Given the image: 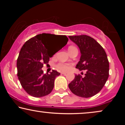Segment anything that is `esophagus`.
<instances>
[{"label":"esophagus","mask_w":125,"mask_h":125,"mask_svg":"<svg viewBox=\"0 0 125 125\" xmlns=\"http://www.w3.org/2000/svg\"><path fill=\"white\" fill-rule=\"evenodd\" d=\"M61 74H63V75H65H65L66 74V73H65V72H61Z\"/></svg>","instance_id":"34e87169"}]
</instances>
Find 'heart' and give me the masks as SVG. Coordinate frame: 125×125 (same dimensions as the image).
Wrapping results in <instances>:
<instances>
[{"label":"heart","instance_id":"obj_1","mask_svg":"<svg viewBox=\"0 0 125 125\" xmlns=\"http://www.w3.org/2000/svg\"><path fill=\"white\" fill-rule=\"evenodd\" d=\"M73 48H75V47H73V46H71V47L68 48V51L71 50V49ZM56 68H57V69L58 70H59V71L64 72L68 71V70L69 69V66L68 64H64V63H60V64H57V65H56Z\"/></svg>","mask_w":125,"mask_h":125}]
</instances>
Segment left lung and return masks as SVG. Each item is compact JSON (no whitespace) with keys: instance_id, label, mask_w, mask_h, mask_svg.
Returning <instances> with one entry per match:
<instances>
[{"instance_id":"left-lung-1","label":"left lung","mask_w":125,"mask_h":125,"mask_svg":"<svg viewBox=\"0 0 125 125\" xmlns=\"http://www.w3.org/2000/svg\"><path fill=\"white\" fill-rule=\"evenodd\" d=\"M79 48L81 57L76 68L86 70L85 76L75 75L68 86L77 96L89 98L102 89L109 77V63L105 50L92 37L86 35L70 36Z\"/></svg>"}]
</instances>
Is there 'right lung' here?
<instances>
[{"label":"right lung","mask_w":125,"mask_h":125,"mask_svg":"<svg viewBox=\"0 0 125 125\" xmlns=\"http://www.w3.org/2000/svg\"><path fill=\"white\" fill-rule=\"evenodd\" d=\"M68 41L65 35L42 33L25 42L17 60V69L20 83L27 93L35 97H42L52 91L54 80L60 73L53 70L49 74H44L42 68L57 52L51 51V47L61 42L60 50Z\"/></svg>","instance_id":"1"}]
</instances>
